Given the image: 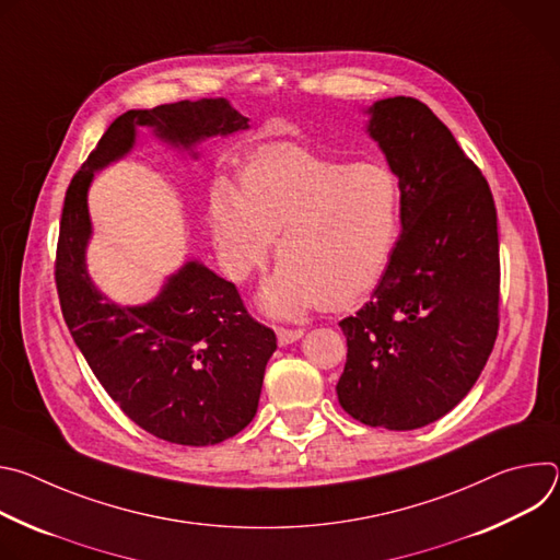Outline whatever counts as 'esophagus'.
I'll return each mask as SVG.
<instances>
[{
  "instance_id": "esophagus-1",
  "label": "esophagus",
  "mask_w": 560,
  "mask_h": 560,
  "mask_svg": "<svg viewBox=\"0 0 560 560\" xmlns=\"http://www.w3.org/2000/svg\"><path fill=\"white\" fill-rule=\"evenodd\" d=\"M303 337V330H288V328H277V339L279 346H290Z\"/></svg>"
}]
</instances>
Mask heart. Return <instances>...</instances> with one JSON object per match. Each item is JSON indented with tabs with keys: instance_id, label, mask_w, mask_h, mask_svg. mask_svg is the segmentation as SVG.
Returning <instances> with one entry per match:
<instances>
[{
	"instance_id": "obj_1",
	"label": "heart",
	"mask_w": 560,
	"mask_h": 560,
	"mask_svg": "<svg viewBox=\"0 0 560 560\" xmlns=\"http://www.w3.org/2000/svg\"><path fill=\"white\" fill-rule=\"evenodd\" d=\"M401 182L381 162L348 164L303 145L279 143L253 154L242 190L219 177L208 221L221 268L246 281L277 236L281 261L259 303L279 318L368 294L387 270L401 236Z\"/></svg>"
}]
</instances>
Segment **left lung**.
I'll return each instance as SVG.
<instances>
[{"instance_id":"left-lung-1","label":"left lung","mask_w":560,"mask_h":560,"mask_svg":"<svg viewBox=\"0 0 560 560\" xmlns=\"http://www.w3.org/2000/svg\"><path fill=\"white\" fill-rule=\"evenodd\" d=\"M401 182V236L372 299L339 324L341 408L385 430L445 417L483 372L499 332L497 208L447 126L419 100L363 110Z\"/></svg>"}]
</instances>
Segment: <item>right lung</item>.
<instances>
[{"instance_id":"add662e5","label":"right lung","mask_w":560,"mask_h":560,"mask_svg":"<svg viewBox=\"0 0 560 560\" xmlns=\"http://www.w3.org/2000/svg\"><path fill=\"white\" fill-rule=\"evenodd\" d=\"M139 128L199 159V143L244 132L250 119L225 100H186L117 117L66 192L55 266L59 303L77 348L128 419L168 443L214 445L255 419L277 337L248 314L236 288L199 259H188L139 305H121L95 285L86 264L89 190L97 173L132 152Z\"/></svg>"}]
</instances>
